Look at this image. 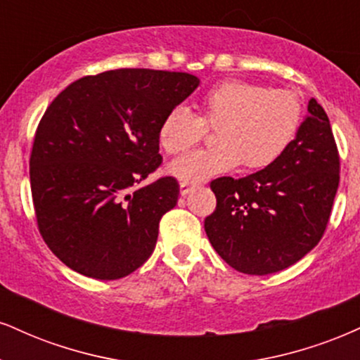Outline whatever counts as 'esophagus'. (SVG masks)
Listing matches in <instances>:
<instances>
[{
	"label": "esophagus",
	"mask_w": 360,
	"mask_h": 360,
	"mask_svg": "<svg viewBox=\"0 0 360 360\" xmlns=\"http://www.w3.org/2000/svg\"><path fill=\"white\" fill-rule=\"evenodd\" d=\"M196 186H198V183H186V181H184V183H181V194H183V196H186V194H188V193H191L193 191V189L194 188H196Z\"/></svg>",
	"instance_id": "1"
}]
</instances>
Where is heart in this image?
Here are the masks:
<instances>
[{"label": "heart", "mask_w": 360, "mask_h": 360, "mask_svg": "<svg viewBox=\"0 0 360 360\" xmlns=\"http://www.w3.org/2000/svg\"><path fill=\"white\" fill-rule=\"evenodd\" d=\"M199 115L177 105L159 125V142L171 155L188 153L216 129V147L184 155L169 171L186 183H199L243 164L262 171L278 161L295 139L302 122V102L295 92L246 80H224L198 101Z\"/></svg>", "instance_id": "heart-1"}]
</instances>
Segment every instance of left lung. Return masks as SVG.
<instances>
[{"mask_svg": "<svg viewBox=\"0 0 360 360\" xmlns=\"http://www.w3.org/2000/svg\"><path fill=\"white\" fill-rule=\"evenodd\" d=\"M340 158L315 98L297 137L274 166L240 179L211 181L216 210L206 235L229 266L268 275L292 266L326 233L340 181Z\"/></svg>", "mask_w": 360, "mask_h": 360, "instance_id": "8db88e82", "label": "left lung"}]
</instances>
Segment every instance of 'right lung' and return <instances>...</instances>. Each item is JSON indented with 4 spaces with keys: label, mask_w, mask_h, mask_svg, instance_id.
I'll use <instances>...</instances> for the list:
<instances>
[{
    "label": "right lung",
    "mask_w": 360,
    "mask_h": 360,
    "mask_svg": "<svg viewBox=\"0 0 360 360\" xmlns=\"http://www.w3.org/2000/svg\"><path fill=\"white\" fill-rule=\"evenodd\" d=\"M199 85L184 72L86 75L43 114L30 155L38 231L60 262L97 280L131 275L153 255L176 177L136 188L162 164L159 125Z\"/></svg>",
    "instance_id": "obj_1"
}]
</instances>
